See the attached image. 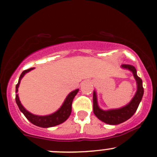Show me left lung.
Listing matches in <instances>:
<instances>
[{"instance_id":"8db88e82","label":"left lung","mask_w":157,"mask_h":157,"mask_svg":"<svg viewBox=\"0 0 157 157\" xmlns=\"http://www.w3.org/2000/svg\"><path fill=\"white\" fill-rule=\"evenodd\" d=\"M121 67L131 71L133 73L134 77L137 81V92H136L135 97L132 98V99L131 100V101L128 105L123 107H121L119 109L103 110V109H100L99 107L98 106L96 92L94 91L93 94L94 113L101 121L106 123L107 124H110V125H117V124H121V123L129 119L137 110L140 102L141 99L143 98V93H144V89H143V81L137 75V70H136L135 67L129 65V64H123V65H121Z\"/></svg>"}]
</instances>
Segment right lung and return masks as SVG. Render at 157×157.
I'll return each instance as SVG.
<instances>
[{"label": "right lung", "instance_id": "add662e5", "mask_svg": "<svg viewBox=\"0 0 157 157\" xmlns=\"http://www.w3.org/2000/svg\"><path fill=\"white\" fill-rule=\"evenodd\" d=\"M34 68H31V69H26V70L23 71L20 75V79H19L18 83L16 85V94L18 91V87L20 85V80L23 77V76L26 73L30 71ZM79 91V89H76L73 91H71L67 97L66 98L65 101L62 106L60 107L59 109H58L56 113H52L51 115H48V116H36V115L32 114V113H29L28 110L25 109V107L22 106L21 102H20V99H19L18 94H16V97H15V100H16L17 105H18L19 109L21 112L23 113L24 116L26 117V118L30 122L32 123L34 125L39 126V127L43 128H48L52 127V126H57L58 124H62L65 121L67 120L69 116L71 115V105H72V101L75 98V96L77 95V92Z\"/></svg>", "mask_w": 157, "mask_h": 157}]
</instances>
